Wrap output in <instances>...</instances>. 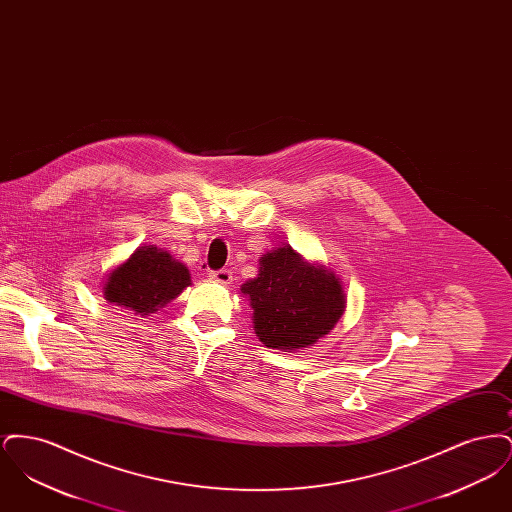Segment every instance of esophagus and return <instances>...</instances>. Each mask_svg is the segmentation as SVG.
Returning <instances> with one entry per match:
<instances>
[{
	"label": "esophagus",
	"instance_id": "1",
	"mask_svg": "<svg viewBox=\"0 0 512 512\" xmlns=\"http://www.w3.org/2000/svg\"><path fill=\"white\" fill-rule=\"evenodd\" d=\"M209 278L213 280V282H219V284H230L232 282V272L230 270H226V268H220V270H213L211 274H209Z\"/></svg>",
	"mask_w": 512,
	"mask_h": 512
}]
</instances>
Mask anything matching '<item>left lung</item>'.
I'll return each instance as SVG.
<instances>
[{
	"mask_svg": "<svg viewBox=\"0 0 512 512\" xmlns=\"http://www.w3.org/2000/svg\"><path fill=\"white\" fill-rule=\"evenodd\" d=\"M253 309V328L267 347L297 351L324 338L345 311L340 278L307 263L290 245L267 251L259 274L240 288Z\"/></svg>",
	"mask_w": 512,
	"mask_h": 512,
	"instance_id": "8db88e82",
	"label": "left lung"
}]
</instances>
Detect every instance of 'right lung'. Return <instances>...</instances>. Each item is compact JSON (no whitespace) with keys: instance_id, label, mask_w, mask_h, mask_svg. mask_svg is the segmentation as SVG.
Listing matches in <instances>:
<instances>
[{"instance_id":"add662e5","label":"right lung","mask_w":512,"mask_h":512,"mask_svg":"<svg viewBox=\"0 0 512 512\" xmlns=\"http://www.w3.org/2000/svg\"><path fill=\"white\" fill-rule=\"evenodd\" d=\"M190 284V270L186 265L155 245H142L109 272L103 297L113 305L149 317L176 299Z\"/></svg>"}]
</instances>
